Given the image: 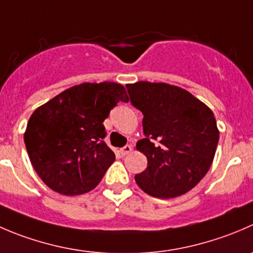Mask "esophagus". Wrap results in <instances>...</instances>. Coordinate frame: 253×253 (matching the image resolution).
I'll return each instance as SVG.
<instances>
[{"mask_svg":"<svg viewBox=\"0 0 253 253\" xmlns=\"http://www.w3.org/2000/svg\"><path fill=\"white\" fill-rule=\"evenodd\" d=\"M131 151H132V146H129V144H126V146L122 147V148L120 149V152H121L122 156H126V154L131 153Z\"/></svg>","mask_w":253,"mask_h":253,"instance_id":"1","label":"esophagus"}]
</instances>
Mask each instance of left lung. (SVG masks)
Returning a JSON list of instances; mask_svg holds the SVG:
<instances>
[{
	"label": "left lung",
	"mask_w": 253,
	"mask_h": 253,
	"mask_svg": "<svg viewBox=\"0 0 253 253\" xmlns=\"http://www.w3.org/2000/svg\"><path fill=\"white\" fill-rule=\"evenodd\" d=\"M131 104L143 114L144 138L136 148L147 168L134 179L147 194L169 199L192 190L209 170L219 142L211 110L190 92L166 83L126 85Z\"/></svg>",
	"instance_id": "8db88e82"
}]
</instances>
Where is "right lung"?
I'll return each mask as SVG.
<instances>
[{"mask_svg": "<svg viewBox=\"0 0 253 253\" xmlns=\"http://www.w3.org/2000/svg\"><path fill=\"white\" fill-rule=\"evenodd\" d=\"M120 101H128L121 84L84 83L32 114L24 143L45 185L59 194L79 195L101 181L115 161V153L104 142V121Z\"/></svg>", "mask_w": 253, "mask_h": 253, "instance_id": "add662e5", "label": "right lung"}]
</instances>
